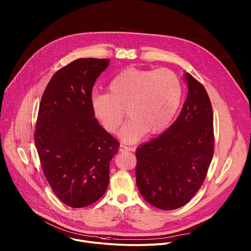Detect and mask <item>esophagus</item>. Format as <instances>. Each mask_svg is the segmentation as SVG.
<instances>
[{
	"mask_svg": "<svg viewBox=\"0 0 251 251\" xmlns=\"http://www.w3.org/2000/svg\"><path fill=\"white\" fill-rule=\"evenodd\" d=\"M130 150H131L130 148L125 147V146H123V145H120V147H119V151H120V152H127V151H130Z\"/></svg>",
	"mask_w": 251,
	"mask_h": 251,
	"instance_id": "obj_1",
	"label": "esophagus"
}]
</instances>
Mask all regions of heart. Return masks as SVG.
Segmentation results:
<instances>
[{"label":"heart","instance_id":"b5f03b06","mask_svg":"<svg viewBox=\"0 0 251 251\" xmlns=\"http://www.w3.org/2000/svg\"><path fill=\"white\" fill-rule=\"evenodd\" d=\"M108 94L93 93L90 97L92 112L103 129L115 134L124 118L119 137L133 144L146 133H162L172 122L183 96V86L173 70L127 68L108 84Z\"/></svg>","mask_w":251,"mask_h":251}]
</instances>
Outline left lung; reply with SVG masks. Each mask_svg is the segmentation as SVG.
I'll list each match as a JSON object with an SVG mask.
<instances>
[{
  "label": "left lung",
  "instance_id": "left-lung-1",
  "mask_svg": "<svg viewBox=\"0 0 251 251\" xmlns=\"http://www.w3.org/2000/svg\"><path fill=\"white\" fill-rule=\"evenodd\" d=\"M188 96L176 120L136 151V183L150 204L172 210L201 187L213 156V114L206 90L185 74Z\"/></svg>",
  "mask_w": 251,
  "mask_h": 251
}]
</instances>
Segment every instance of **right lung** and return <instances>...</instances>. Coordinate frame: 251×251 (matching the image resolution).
Wrapping results in <instances>:
<instances>
[{"label":"right lung","instance_id":"obj_1","mask_svg":"<svg viewBox=\"0 0 251 251\" xmlns=\"http://www.w3.org/2000/svg\"><path fill=\"white\" fill-rule=\"evenodd\" d=\"M108 65L106 58L70 62L51 77L40 104L35 147L50 188L70 207L87 206L105 194L120 145L90 105L93 85Z\"/></svg>","mask_w":251,"mask_h":251}]
</instances>
